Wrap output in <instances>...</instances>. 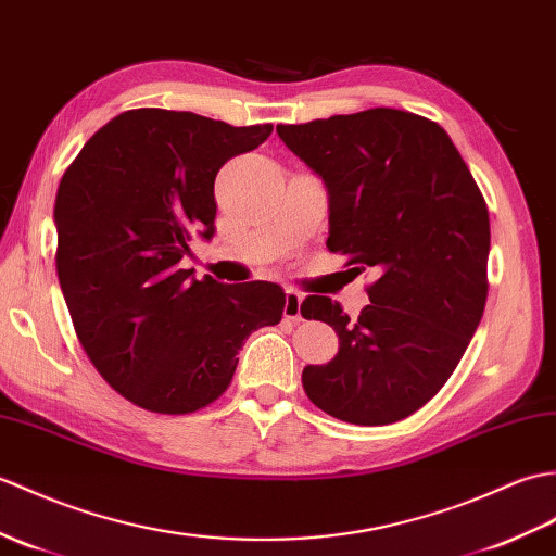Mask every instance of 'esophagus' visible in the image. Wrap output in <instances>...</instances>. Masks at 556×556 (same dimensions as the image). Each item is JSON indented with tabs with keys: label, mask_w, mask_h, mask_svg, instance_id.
<instances>
[{
	"label": "esophagus",
	"mask_w": 556,
	"mask_h": 556,
	"mask_svg": "<svg viewBox=\"0 0 556 556\" xmlns=\"http://www.w3.org/2000/svg\"><path fill=\"white\" fill-rule=\"evenodd\" d=\"M301 303H303V295L299 291L289 289L287 291V303H283V317L289 321H301Z\"/></svg>",
	"instance_id": "1"
}]
</instances>
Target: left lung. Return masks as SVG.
I'll return each instance as SVG.
<instances>
[{
  "mask_svg": "<svg viewBox=\"0 0 556 556\" xmlns=\"http://www.w3.org/2000/svg\"><path fill=\"white\" fill-rule=\"evenodd\" d=\"M277 135L327 187V249L379 275L357 319L327 295L303 301L305 319L339 333V355L307 365L303 389L348 424L405 419L443 389L483 317V193L443 127L407 111L277 125Z\"/></svg>",
  "mask_w": 556,
  "mask_h": 556,
  "instance_id": "obj_1",
  "label": "left lung"
}]
</instances>
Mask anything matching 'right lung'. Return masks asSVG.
I'll return each instance as SVG.
<instances>
[{"label":"right lung","mask_w":556,"mask_h":556,"mask_svg":"<svg viewBox=\"0 0 556 556\" xmlns=\"http://www.w3.org/2000/svg\"><path fill=\"white\" fill-rule=\"evenodd\" d=\"M273 125L135 109L89 137L61 177L56 273L77 339L113 391L159 415H189L227 391L239 348L279 325L273 281L219 283L179 261L215 235V175Z\"/></svg>","instance_id":"add662e5"}]
</instances>
